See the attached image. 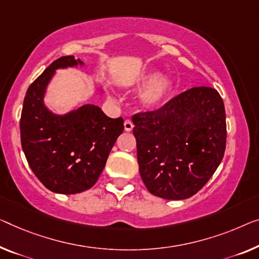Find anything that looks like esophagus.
I'll return each instance as SVG.
<instances>
[{"label":"esophagus","instance_id":"1","mask_svg":"<svg viewBox=\"0 0 259 259\" xmlns=\"http://www.w3.org/2000/svg\"><path fill=\"white\" fill-rule=\"evenodd\" d=\"M133 129H134L133 122H131L130 119H125V121H124V130L128 131V133H130V131Z\"/></svg>","mask_w":259,"mask_h":259}]
</instances>
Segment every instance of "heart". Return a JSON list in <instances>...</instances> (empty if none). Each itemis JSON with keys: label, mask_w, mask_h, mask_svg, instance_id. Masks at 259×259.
<instances>
[{"label": "heart", "mask_w": 259, "mask_h": 259, "mask_svg": "<svg viewBox=\"0 0 259 259\" xmlns=\"http://www.w3.org/2000/svg\"><path fill=\"white\" fill-rule=\"evenodd\" d=\"M135 87L144 88L142 94V103L148 108H157L163 105L171 92V80L166 76H160L158 72H149L142 75Z\"/></svg>", "instance_id": "obj_1"}]
</instances>
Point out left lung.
<instances>
[{"instance_id":"8db88e82","label":"left lung","mask_w":259,"mask_h":259,"mask_svg":"<svg viewBox=\"0 0 259 259\" xmlns=\"http://www.w3.org/2000/svg\"><path fill=\"white\" fill-rule=\"evenodd\" d=\"M133 122L142 180L159 198H191L225 154L226 110L214 88H191L158 110L134 115Z\"/></svg>"}]
</instances>
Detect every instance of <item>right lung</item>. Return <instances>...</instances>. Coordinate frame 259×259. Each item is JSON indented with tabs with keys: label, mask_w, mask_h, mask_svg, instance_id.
<instances>
[{
	"label": "right lung",
	"mask_w": 259,
	"mask_h": 259,
	"mask_svg": "<svg viewBox=\"0 0 259 259\" xmlns=\"http://www.w3.org/2000/svg\"><path fill=\"white\" fill-rule=\"evenodd\" d=\"M83 66L74 56L61 57L30 84L21 115L22 149L34 176L51 192L76 194L90 190L106 166L123 133V118H110L95 105L56 114L44 103L59 68Z\"/></svg>",
	"instance_id": "add662e5"
}]
</instances>
